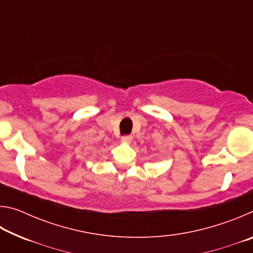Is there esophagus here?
Wrapping results in <instances>:
<instances>
[{
    "label": "esophagus",
    "mask_w": 253,
    "mask_h": 253,
    "mask_svg": "<svg viewBox=\"0 0 253 253\" xmlns=\"http://www.w3.org/2000/svg\"><path fill=\"white\" fill-rule=\"evenodd\" d=\"M122 140H123V142H125V143H130L131 140H132V136H130V135L123 136L122 137Z\"/></svg>",
    "instance_id": "34e87169"
}]
</instances>
